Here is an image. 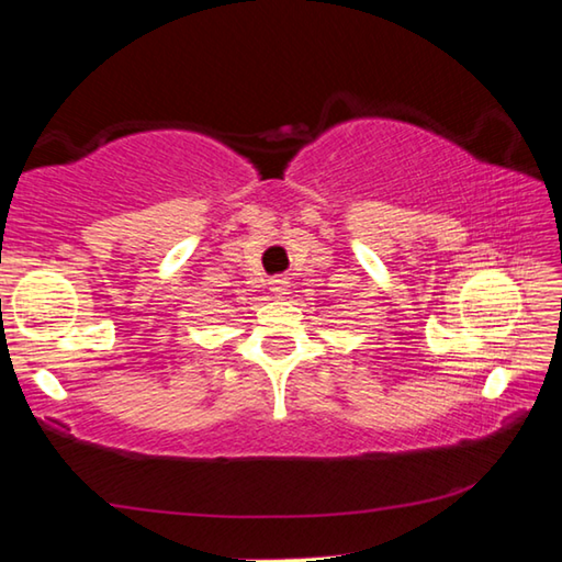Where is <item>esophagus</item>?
<instances>
[{
	"mask_svg": "<svg viewBox=\"0 0 562 562\" xmlns=\"http://www.w3.org/2000/svg\"><path fill=\"white\" fill-rule=\"evenodd\" d=\"M268 284H270V290H272L274 294H284V290L290 288V280L282 278V274H278V278H270Z\"/></svg>",
	"mask_w": 562,
	"mask_h": 562,
	"instance_id": "esophagus-1",
	"label": "esophagus"
}]
</instances>
